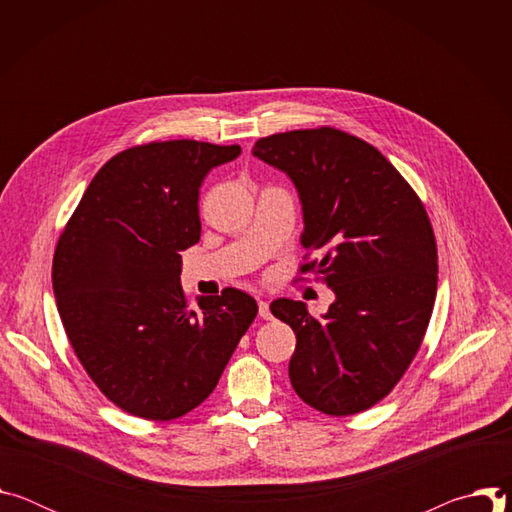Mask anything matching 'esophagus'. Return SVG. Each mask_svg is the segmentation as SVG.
<instances>
[{"mask_svg": "<svg viewBox=\"0 0 512 512\" xmlns=\"http://www.w3.org/2000/svg\"><path fill=\"white\" fill-rule=\"evenodd\" d=\"M259 316H261L263 320H271V318H273V316H271V310H269V304L263 302V300H259Z\"/></svg>", "mask_w": 512, "mask_h": 512, "instance_id": "34e87169", "label": "esophagus"}]
</instances>
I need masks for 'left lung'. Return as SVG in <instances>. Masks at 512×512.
I'll use <instances>...</instances> for the list:
<instances>
[{
    "label": "left lung",
    "instance_id": "1",
    "mask_svg": "<svg viewBox=\"0 0 512 512\" xmlns=\"http://www.w3.org/2000/svg\"><path fill=\"white\" fill-rule=\"evenodd\" d=\"M253 156L294 182L300 243L324 253L302 273H320L336 296L322 318L304 302L271 304L298 338L291 387L328 415L369 409L399 383L431 318L437 249L427 212L377 148L332 127L263 137Z\"/></svg>",
    "mask_w": 512,
    "mask_h": 512
}]
</instances>
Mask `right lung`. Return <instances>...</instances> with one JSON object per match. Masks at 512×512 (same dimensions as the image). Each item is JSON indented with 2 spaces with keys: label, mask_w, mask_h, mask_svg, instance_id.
I'll return each mask as SVG.
<instances>
[{
  "label": "right lung",
  "mask_w": 512,
  "mask_h": 512,
  "mask_svg": "<svg viewBox=\"0 0 512 512\" xmlns=\"http://www.w3.org/2000/svg\"><path fill=\"white\" fill-rule=\"evenodd\" d=\"M239 145L154 141L113 156L64 227L52 287L64 332L101 393L123 411L170 421L216 387L257 302L241 289L186 306L182 251L200 239L206 174Z\"/></svg>",
  "instance_id": "obj_1"
}]
</instances>
